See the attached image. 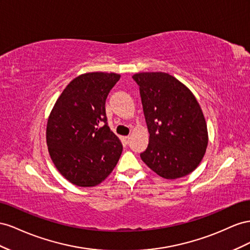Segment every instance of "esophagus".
Returning <instances> with one entry per match:
<instances>
[{"label":"esophagus","instance_id":"esophagus-1","mask_svg":"<svg viewBox=\"0 0 250 250\" xmlns=\"http://www.w3.org/2000/svg\"><path fill=\"white\" fill-rule=\"evenodd\" d=\"M123 140L125 145H129L130 144V140H131V137L130 136H125L123 137Z\"/></svg>","mask_w":250,"mask_h":250}]
</instances>
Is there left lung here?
<instances>
[{
	"label": "left lung",
	"instance_id": "8db88e82",
	"mask_svg": "<svg viewBox=\"0 0 250 250\" xmlns=\"http://www.w3.org/2000/svg\"><path fill=\"white\" fill-rule=\"evenodd\" d=\"M148 129L142 161L165 179L190 174L200 165L208 144V125L192 92L165 72L133 75Z\"/></svg>",
	"mask_w": 250,
	"mask_h": 250
}]
</instances>
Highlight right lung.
<instances>
[{"mask_svg":"<svg viewBox=\"0 0 250 250\" xmlns=\"http://www.w3.org/2000/svg\"><path fill=\"white\" fill-rule=\"evenodd\" d=\"M119 78L113 72L78 75L50 112L46 129L49 155L62 176L76 187L102 183L123 153L121 141L106 125L104 108L106 96Z\"/></svg>","mask_w":250,"mask_h":250,"instance_id":"right-lung-1","label":"right lung"}]
</instances>
